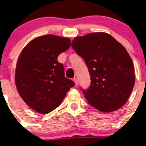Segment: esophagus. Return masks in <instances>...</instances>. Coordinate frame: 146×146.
<instances>
[{
    "mask_svg": "<svg viewBox=\"0 0 146 146\" xmlns=\"http://www.w3.org/2000/svg\"><path fill=\"white\" fill-rule=\"evenodd\" d=\"M73 81H74L76 85H78V80L77 78H73Z\"/></svg>",
    "mask_w": 146,
    "mask_h": 146,
    "instance_id": "obj_1",
    "label": "esophagus"
}]
</instances>
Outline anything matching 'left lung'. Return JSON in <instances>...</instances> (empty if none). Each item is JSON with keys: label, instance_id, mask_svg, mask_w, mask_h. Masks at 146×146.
I'll return each mask as SVG.
<instances>
[{"label": "left lung", "instance_id": "8db88e82", "mask_svg": "<svg viewBox=\"0 0 146 146\" xmlns=\"http://www.w3.org/2000/svg\"><path fill=\"white\" fill-rule=\"evenodd\" d=\"M71 46L84 59L90 75L89 88H81L88 103L104 112L124 105L134 86L135 74L133 61L123 46L104 32L76 36Z\"/></svg>", "mask_w": 146, "mask_h": 146}]
</instances>
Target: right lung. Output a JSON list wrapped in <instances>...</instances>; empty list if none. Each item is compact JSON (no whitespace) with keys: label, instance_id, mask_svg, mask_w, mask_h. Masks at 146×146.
<instances>
[{"label":"right lung","instance_id":"obj_1","mask_svg":"<svg viewBox=\"0 0 146 146\" xmlns=\"http://www.w3.org/2000/svg\"><path fill=\"white\" fill-rule=\"evenodd\" d=\"M70 46V39L47 35L31 41L23 48L15 69L17 90L25 102L41 114L61 104L73 80L65 77L58 55Z\"/></svg>","mask_w":146,"mask_h":146}]
</instances>
